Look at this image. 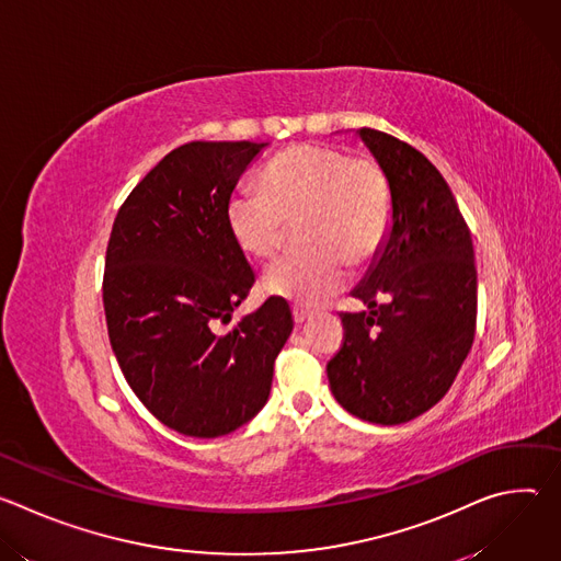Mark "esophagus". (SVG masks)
Segmentation results:
<instances>
[{
    "mask_svg": "<svg viewBox=\"0 0 561 561\" xmlns=\"http://www.w3.org/2000/svg\"><path fill=\"white\" fill-rule=\"evenodd\" d=\"M293 317H295V324H304L310 314H308L306 310H301V308L295 306V308H293Z\"/></svg>",
    "mask_w": 561,
    "mask_h": 561,
    "instance_id": "esophagus-1",
    "label": "esophagus"
}]
</instances>
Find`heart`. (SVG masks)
<instances>
[{"label": "heart", "instance_id": "heart-1", "mask_svg": "<svg viewBox=\"0 0 561 561\" xmlns=\"http://www.w3.org/2000/svg\"><path fill=\"white\" fill-rule=\"evenodd\" d=\"M301 221L308 249L277 260L264 275L271 297L317 308L386 242L392 193L383 171L366 157L329 146H295L262 175V195L239 193L226 206V226L247 257L268 260L284 242V221Z\"/></svg>", "mask_w": 561, "mask_h": 561}]
</instances>
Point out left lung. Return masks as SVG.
Listing matches in <instances>:
<instances>
[{"label": "left lung", "instance_id": "obj_1", "mask_svg": "<svg viewBox=\"0 0 561 561\" xmlns=\"http://www.w3.org/2000/svg\"><path fill=\"white\" fill-rule=\"evenodd\" d=\"M392 193V224L344 312L327 373L337 402L381 426L404 424L448 392L474 340L472 237L442 173L411 144L357 130Z\"/></svg>", "mask_w": 561, "mask_h": 561}]
</instances>
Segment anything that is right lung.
<instances>
[{
    "mask_svg": "<svg viewBox=\"0 0 561 561\" xmlns=\"http://www.w3.org/2000/svg\"><path fill=\"white\" fill-rule=\"evenodd\" d=\"M266 144L191 141L122 204L106 249L104 310L117 364L139 402L188 437H219L266 404L293 314L271 297L228 333L215 322L249 297L255 273L226 206Z\"/></svg>",
    "mask_w": 561,
    "mask_h": 561,
    "instance_id": "1",
    "label": "right lung"
}]
</instances>
